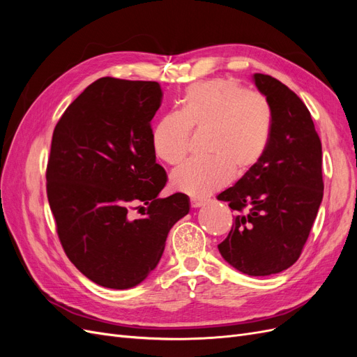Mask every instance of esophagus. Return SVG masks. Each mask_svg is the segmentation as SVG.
I'll use <instances>...</instances> for the list:
<instances>
[{
	"mask_svg": "<svg viewBox=\"0 0 357 357\" xmlns=\"http://www.w3.org/2000/svg\"><path fill=\"white\" fill-rule=\"evenodd\" d=\"M204 199H197V198H192L190 199V207L192 208H198V207H201V205H204Z\"/></svg>",
	"mask_w": 357,
	"mask_h": 357,
	"instance_id": "esophagus-1",
	"label": "esophagus"
}]
</instances>
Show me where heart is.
Listing matches in <instances>:
<instances>
[{"mask_svg":"<svg viewBox=\"0 0 357 357\" xmlns=\"http://www.w3.org/2000/svg\"><path fill=\"white\" fill-rule=\"evenodd\" d=\"M273 107L262 93L238 82L213 79L190 84L178 113L152 129L155 155L169 165L185 159L190 131H208L204 160H189L171 172V186L193 198L207 197L234 177L250 172L265 156L273 137Z\"/></svg>","mask_w":357,"mask_h":357,"instance_id":"1","label":"heart"}]
</instances>
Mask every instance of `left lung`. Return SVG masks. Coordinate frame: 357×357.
<instances>
[{
	"mask_svg": "<svg viewBox=\"0 0 357 357\" xmlns=\"http://www.w3.org/2000/svg\"><path fill=\"white\" fill-rule=\"evenodd\" d=\"M253 79L273 107V137L262 160L218 197L236 211L218 247L226 262L257 277L282 273L299 259L323 198V174L307 105L271 75Z\"/></svg>",
	"mask_w": 357,
	"mask_h": 357,
	"instance_id": "1",
	"label": "left lung"
}]
</instances>
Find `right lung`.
Wrapping results in <instances>:
<instances>
[{
  "label": "right lung",
  "instance_id": "add662e5",
  "mask_svg": "<svg viewBox=\"0 0 357 357\" xmlns=\"http://www.w3.org/2000/svg\"><path fill=\"white\" fill-rule=\"evenodd\" d=\"M162 96L158 82L102 77L53 131L46 189L59 241L74 266L104 287L142 283L172 225L189 213L185 193L158 198L168 180L152 147ZM138 206L145 213L134 218Z\"/></svg>",
  "mask_w": 357,
  "mask_h": 357
}]
</instances>
